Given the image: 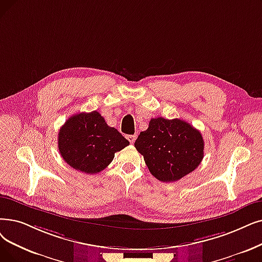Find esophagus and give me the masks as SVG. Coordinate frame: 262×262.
Instances as JSON below:
<instances>
[{"mask_svg":"<svg viewBox=\"0 0 262 262\" xmlns=\"http://www.w3.org/2000/svg\"><path fill=\"white\" fill-rule=\"evenodd\" d=\"M126 138L128 139V141H129L130 143H134L135 140H136V135H128Z\"/></svg>","mask_w":262,"mask_h":262,"instance_id":"esophagus-1","label":"esophagus"}]
</instances>
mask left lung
<instances>
[{
    "label": "left lung",
    "instance_id": "1",
    "mask_svg": "<svg viewBox=\"0 0 262 262\" xmlns=\"http://www.w3.org/2000/svg\"><path fill=\"white\" fill-rule=\"evenodd\" d=\"M135 147L143 155L152 176L162 182H176L199 166L204 142L201 133L183 120L151 119Z\"/></svg>",
    "mask_w": 262,
    "mask_h": 262
}]
</instances>
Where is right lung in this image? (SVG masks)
Instances as JSON below:
<instances>
[{"label":"right lung","instance_id":"add662e5","mask_svg":"<svg viewBox=\"0 0 262 262\" xmlns=\"http://www.w3.org/2000/svg\"><path fill=\"white\" fill-rule=\"evenodd\" d=\"M59 151L64 161L78 171L98 173L112 162L115 153L129 144L121 133L107 125L97 111L71 117L60 128Z\"/></svg>","mask_w":262,"mask_h":262}]
</instances>
